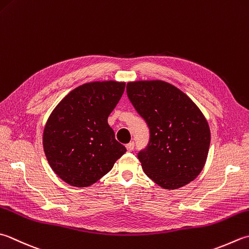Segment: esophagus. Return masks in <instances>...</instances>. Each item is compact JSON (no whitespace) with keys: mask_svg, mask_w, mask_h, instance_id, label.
I'll use <instances>...</instances> for the list:
<instances>
[{"mask_svg":"<svg viewBox=\"0 0 249 249\" xmlns=\"http://www.w3.org/2000/svg\"><path fill=\"white\" fill-rule=\"evenodd\" d=\"M134 147H135V143L133 142V141L126 144V149H127V151H129V152H131V151L134 150Z\"/></svg>","mask_w":249,"mask_h":249,"instance_id":"34e87169","label":"esophagus"}]
</instances>
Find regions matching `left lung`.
I'll use <instances>...</instances> for the list:
<instances>
[{
  "label": "left lung",
  "mask_w": 249,
  "mask_h": 249,
  "mask_svg": "<svg viewBox=\"0 0 249 249\" xmlns=\"http://www.w3.org/2000/svg\"><path fill=\"white\" fill-rule=\"evenodd\" d=\"M126 91L150 128L148 147L138 153L145 175L164 189L193 181L205 165L211 130L198 107L167 82L135 81Z\"/></svg>",
  "instance_id": "left-lung-1"
}]
</instances>
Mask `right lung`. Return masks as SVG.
I'll return each instance as SVG.
<instances>
[{"label": "right lung", "mask_w": 249, "mask_h": 249, "mask_svg": "<svg viewBox=\"0 0 249 249\" xmlns=\"http://www.w3.org/2000/svg\"><path fill=\"white\" fill-rule=\"evenodd\" d=\"M124 89V82L85 83L51 113L43 131L44 152L55 174L70 186H91L126 152L108 124Z\"/></svg>", "instance_id": "1"}]
</instances>
